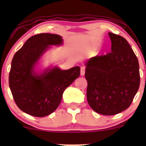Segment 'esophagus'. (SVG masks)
Returning a JSON list of instances; mask_svg holds the SVG:
<instances>
[{
	"label": "esophagus",
	"instance_id": "esophagus-1",
	"mask_svg": "<svg viewBox=\"0 0 146 146\" xmlns=\"http://www.w3.org/2000/svg\"><path fill=\"white\" fill-rule=\"evenodd\" d=\"M84 73H85V68L83 67V66H82L81 68H80V75H81V76H83V75H84Z\"/></svg>",
	"mask_w": 146,
	"mask_h": 146
}]
</instances>
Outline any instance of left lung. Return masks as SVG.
<instances>
[{
	"mask_svg": "<svg viewBox=\"0 0 146 146\" xmlns=\"http://www.w3.org/2000/svg\"><path fill=\"white\" fill-rule=\"evenodd\" d=\"M111 51L85 63L87 101L96 113L113 115L131 104L140 84L138 59L128 41L108 33Z\"/></svg>",
	"mask_w": 146,
	"mask_h": 146,
	"instance_id": "obj_1",
	"label": "left lung"
}]
</instances>
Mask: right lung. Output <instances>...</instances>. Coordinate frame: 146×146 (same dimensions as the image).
I'll return each instance as SVG.
<instances>
[{"mask_svg":"<svg viewBox=\"0 0 146 146\" xmlns=\"http://www.w3.org/2000/svg\"><path fill=\"white\" fill-rule=\"evenodd\" d=\"M62 44L59 35L40 33L29 38L15 53L9 84L16 105L24 113L38 117L50 115L60 105L64 90L80 76L79 66L68 70L56 66L37 70L40 60L51 46Z\"/></svg>","mask_w":146,"mask_h":146,"instance_id":"right-lung-1","label":"right lung"}]
</instances>
